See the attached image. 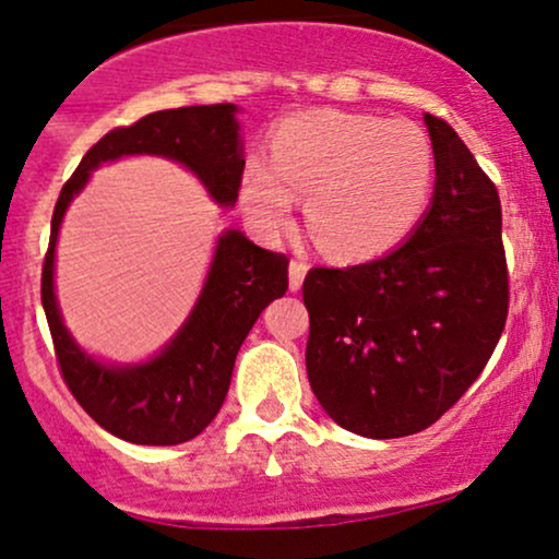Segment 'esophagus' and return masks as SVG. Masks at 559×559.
Masks as SVG:
<instances>
[{"label": "esophagus", "instance_id": "obj_1", "mask_svg": "<svg viewBox=\"0 0 559 559\" xmlns=\"http://www.w3.org/2000/svg\"><path fill=\"white\" fill-rule=\"evenodd\" d=\"M305 273H307L305 262L301 260L288 262V288H292V292H299L301 281H305Z\"/></svg>", "mask_w": 559, "mask_h": 559}]
</instances>
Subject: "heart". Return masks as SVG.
<instances>
[{
	"instance_id": "b5f03b06",
	"label": "heart",
	"mask_w": 559,
	"mask_h": 559,
	"mask_svg": "<svg viewBox=\"0 0 559 559\" xmlns=\"http://www.w3.org/2000/svg\"><path fill=\"white\" fill-rule=\"evenodd\" d=\"M436 155L407 120L301 112L273 131L271 165L249 157L241 176L247 215L267 234L286 226L307 194V226L336 258H373L400 243L431 199Z\"/></svg>"
}]
</instances>
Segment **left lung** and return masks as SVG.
<instances>
[{"label": "left lung", "mask_w": 559, "mask_h": 559, "mask_svg": "<svg viewBox=\"0 0 559 559\" xmlns=\"http://www.w3.org/2000/svg\"><path fill=\"white\" fill-rule=\"evenodd\" d=\"M431 210L407 243L349 267H312L307 378L338 426L400 439L433 426L489 362L510 310L497 186L447 120L426 112Z\"/></svg>", "instance_id": "1"}]
</instances>
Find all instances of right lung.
<instances>
[{
  "instance_id": "1",
  "label": "right lung",
  "mask_w": 559,
  "mask_h": 559,
  "mask_svg": "<svg viewBox=\"0 0 559 559\" xmlns=\"http://www.w3.org/2000/svg\"><path fill=\"white\" fill-rule=\"evenodd\" d=\"M236 107L199 105L159 110L131 126L112 128L83 155L62 186L52 213V234L41 267V305L52 333L60 373L75 402L105 431L131 444L170 447L194 439L213 423L226 400L236 355L254 320L284 297L288 258L252 243L239 230L217 241L207 284L194 312L155 360L136 368H107L75 346L55 299V243L70 199L88 173L123 155H163L191 168L215 202L234 204L241 189V136Z\"/></svg>"
}]
</instances>
